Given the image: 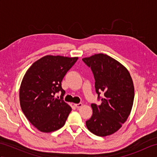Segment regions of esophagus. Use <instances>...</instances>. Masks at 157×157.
<instances>
[{"instance_id":"34e87169","label":"esophagus","mask_w":157,"mask_h":157,"mask_svg":"<svg viewBox=\"0 0 157 157\" xmlns=\"http://www.w3.org/2000/svg\"><path fill=\"white\" fill-rule=\"evenodd\" d=\"M74 105L76 108H79V107H81V106H82L83 104L82 103H78V104H74Z\"/></svg>"}]
</instances>
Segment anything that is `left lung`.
Returning a JSON list of instances; mask_svg holds the SVG:
<instances>
[{"label": "left lung", "instance_id": "obj_1", "mask_svg": "<svg viewBox=\"0 0 157 157\" xmlns=\"http://www.w3.org/2000/svg\"><path fill=\"white\" fill-rule=\"evenodd\" d=\"M91 67L95 79L96 92L101 104H92L93 114L86 121L90 132L98 136L111 135L121 128L131 113L134 86L125 66L107 55L99 53L82 59Z\"/></svg>", "mask_w": 157, "mask_h": 157}]
</instances>
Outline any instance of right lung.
<instances>
[{
	"mask_svg": "<svg viewBox=\"0 0 157 157\" xmlns=\"http://www.w3.org/2000/svg\"><path fill=\"white\" fill-rule=\"evenodd\" d=\"M78 57L46 55L26 71L19 88V102L29 121L42 132H52L65 125L71 107L55 93L65 90L61 82Z\"/></svg>",
	"mask_w": 157,
	"mask_h": 157,
	"instance_id": "1",
	"label": "right lung"
}]
</instances>
